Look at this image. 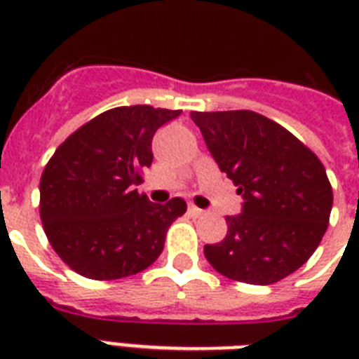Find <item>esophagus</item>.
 I'll use <instances>...</instances> for the list:
<instances>
[{
    "instance_id": "1",
    "label": "esophagus",
    "mask_w": 359,
    "mask_h": 359,
    "mask_svg": "<svg viewBox=\"0 0 359 359\" xmlns=\"http://www.w3.org/2000/svg\"><path fill=\"white\" fill-rule=\"evenodd\" d=\"M188 212H190V216H194V218H199L203 214V210L199 207H196V205H188Z\"/></svg>"
}]
</instances>
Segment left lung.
I'll return each mask as SVG.
<instances>
[{
	"mask_svg": "<svg viewBox=\"0 0 359 359\" xmlns=\"http://www.w3.org/2000/svg\"><path fill=\"white\" fill-rule=\"evenodd\" d=\"M218 168L242 196L227 235L205 245L222 276L272 285L296 272L320 244L334 194L317 154L281 124L248 109L191 111Z\"/></svg>",
	"mask_w": 359,
	"mask_h": 359,
	"instance_id": "8db88e82",
	"label": "left lung"
}]
</instances>
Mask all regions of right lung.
<instances>
[{"instance_id": "add662e5", "label": "right lung", "mask_w": 359, "mask_h": 359, "mask_svg": "<svg viewBox=\"0 0 359 359\" xmlns=\"http://www.w3.org/2000/svg\"><path fill=\"white\" fill-rule=\"evenodd\" d=\"M182 114L121 106L97 115L53 152L41 177L44 233L65 264L83 278L134 276L156 261L186 201L151 203L132 186L152 163L156 130Z\"/></svg>"}]
</instances>
